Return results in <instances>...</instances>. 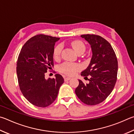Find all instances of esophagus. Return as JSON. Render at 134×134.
I'll return each mask as SVG.
<instances>
[{
	"mask_svg": "<svg viewBox=\"0 0 134 134\" xmlns=\"http://www.w3.org/2000/svg\"><path fill=\"white\" fill-rule=\"evenodd\" d=\"M71 79V78H69V77H64V80L65 81H68Z\"/></svg>",
	"mask_w": 134,
	"mask_h": 134,
	"instance_id": "esophagus-1",
	"label": "esophagus"
}]
</instances>
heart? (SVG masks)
Returning a JSON list of instances; mask_svg holds the SVG:
<instances>
[{
	"instance_id": "heart-1",
	"label": "heart",
	"mask_w": 134,
	"mask_h": 134,
	"mask_svg": "<svg viewBox=\"0 0 134 134\" xmlns=\"http://www.w3.org/2000/svg\"><path fill=\"white\" fill-rule=\"evenodd\" d=\"M71 44L72 48L74 49V50L78 54L80 53H84V52L85 51L86 47L85 44L81 41L75 40V41L71 42ZM62 49V47L60 44H59L55 46L53 52V56L54 59H58L59 58ZM81 69V66L78 63H71L68 62L63 63L58 68L59 71L68 76L74 75L77 72L80 71Z\"/></svg>"
}]
</instances>
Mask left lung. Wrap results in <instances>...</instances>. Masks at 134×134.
Listing matches in <instances>:
<instances>
[{
  "label": "left lung",
  "instance_id": "left-lung-1",
  "mask_svg": "<svg viewBox=\"0 0 134 134\" xmlns=\"http://www.w3.org/2000/svg\"><path fill=\"white\" fill-rule=\"evenodd\" d=\"M91 44L92 57L87 68L81 75L87 78L90 83L79 80L75 90L77 97L88 105L99 104L107 99L115 85L118 74V60L113 48L104 37L94 34L82 35Z\"/></svg>",
  "mask_w": 134,
  "mask_h": 134
}]
</instances>
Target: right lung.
Masks as SVG:
<instances>
[{
	"mask_svg": "<svg viewBox=\"0 0 134 134\" xmlns=\"http://www.w3.org/2000/svg\"><path fill=\"white\" fill-rule=\"evenodd\" d=\"M59 37L44 34L35 35L23 46L16 63L19 86L23 95L32 104L48 107L55 101L64 79L59 74L55 78H44L53 66V52Z\"/></svg>",
	"mask_w": 134,
	"mask_h": 134,
	"instance_id": "right-lung-1",
	"label": "right lung"
}]
</instances>
